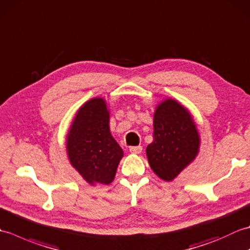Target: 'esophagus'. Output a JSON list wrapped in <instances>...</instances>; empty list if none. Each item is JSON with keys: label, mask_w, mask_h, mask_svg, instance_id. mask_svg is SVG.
<instances>
[{"label": "esophagus", "mask_w": 250, "mask_h": 250, "mask_svg": "<svg viewBox=\"0 0 250 250\" xmlns=\"http://www.w3.org/2000/svg\"><path fill=\"white\" fill-rule=\"evenodd\" d=\"M142 150H143V147L142 146H132L131 148H130V152H132V153H141L142 152Z\"/></svg>", "instance_id": "obj_1"}]
</instances>
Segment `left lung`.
Here are the masks:
<instances>
[{
    "mask_svg": "<svg viewBox=\"0 0 250 250\" xmlns=\"http://www.w3.org/2000/svg\"><path fill=\"white\" fill-rule=\"evenodd\" d=\"M200 137L190 114L174 100H166L153 116V142L146 153L159 177L173 180L195 158Z\"/></svg>",
    "mask_w": 250,
    "mask_h": 250,
    "instance_id": "obj_1",
    "label": "left lung"
}]
</instances>
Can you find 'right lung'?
<instances>
[{"mask_svg": "<svg viewBox=\"0 0 250 250\" xmlns=\"http://www.w3.org/2000/svg\"><path fill=\"white\" fill-rule=\"evenodd\" d=\"M109 113L103 99L84 103L67 134L72 166L89 184L108 185L114 180L124 151L109 132Z\"/></svg>", "mask_w": 250, "mask_h": 250, "instance_id": "obj_1", "label": "right lung"}]
</instances>
